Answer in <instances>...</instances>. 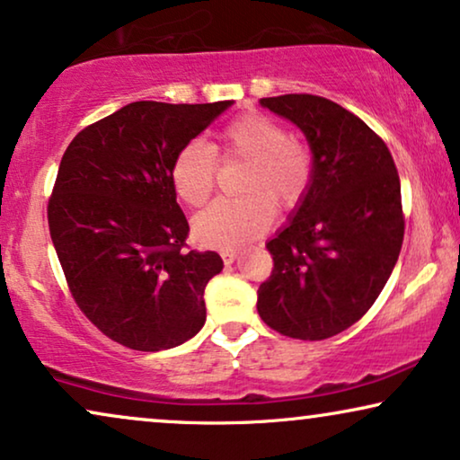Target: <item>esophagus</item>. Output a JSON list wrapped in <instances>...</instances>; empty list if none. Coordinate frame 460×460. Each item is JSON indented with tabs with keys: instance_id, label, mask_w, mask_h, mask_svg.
I'll use <instances>...</instances> for the list:
<instances>
[{
	"instance_id": "obj_1",
	"label": "esophagus",
	"mask_w": 460,
	"mask_h": 460,
	"mask_svg": "<svg viewBox=\"0 0 460 460\" xmlns=\"http://www.w3.org/2000/svg\"><path fill=\"white\" fill-rule=\"evenodd\" d=\"M222 260L224 264H232L236 260V252H222Z\"/></svg>"
}]
</instances>
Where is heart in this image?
I'll return each instance as SVG.
<instances>
[{"label": "heart", "instance_id": "1", "mask_svg": "<svg viewBox=\"0 0 460 460\" xmlns=\"http://www.w3.org/2000/svg\"><path fill=\"white\" fill-rule=\"evenodd\" d=\"M216 152L222 158L247 160L241 199H217L194 217L196 241L205 247H244L270 228L274 208L289 211L306 196L314 175L308 143L289 137L288 128L264 113H244L219 133ZM171 183L177 199L200 207L216 186V158L205 143L192 141L175 154Z\"/></svg>", "mask_w": 460, "mask_h": 460}]
</instances>
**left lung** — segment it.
<instances>
[{"label":"left lung","mask_w":460,"mask_h":460,"mask_svg":"<svg viewBox=\"0 0 460 460\" xmlns=\"http://www.w3.org/2000/svg\"><path fill=\"white\" fill-rule=\"evenodd\" d=\"M306 135L314 175L289 226L266 243L272 272L258 313L274 332L325 340L357 323L389 281L403 243L402 186L386 143L317 94L260 99Z\"/></svg>","instance_id":"left-lung-1"}]
</instances>
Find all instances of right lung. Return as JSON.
Masks as SVG:
<instances>
[{"label":"right lung","instance_id":"right-lung-1","mask_svg":"<svg viewBox=\"0 0 460 460\" xmlns=\"http://www.w3.org/2000/svg\"><path fill=\"white\" fill-rule=\"evenodd\" d=\"M232 101H135L80 130L58 166L48 226L86 319L133 350L172 349L205 325L216 252H188V219L171 183L175 154Z\"/></svg>","mask_w":460,"mask_h":460}]
</instances>
